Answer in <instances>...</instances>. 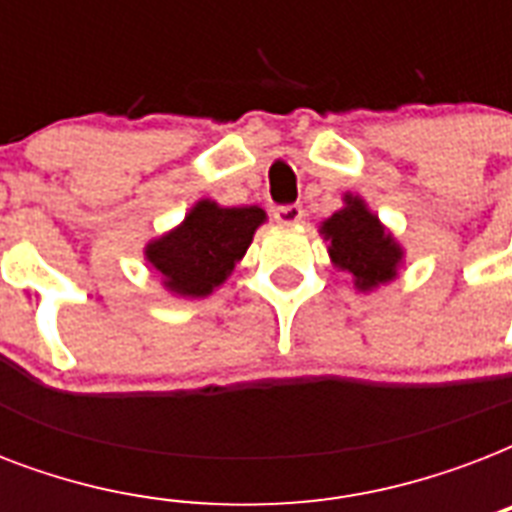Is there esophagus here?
<instances>
[{"label": "esophagus", "instance_id": "1", "mask_svg": "<svg viewBox=\"0 0 512 512\" xmlns=\"http://www.w3.org/2000/svg\"><path fill=\"white\" fill-rule=\"evenodd\" d=\"M273 217H276L281 225H295L303 220V207H300V204H281V207L273 209Z\"/></svg>", "mask_w": 512, "mask_h": 512}]
</instances>
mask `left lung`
<instances>
[{
	"mask_svg": "<svg viewBox=\"0 0 512 512\" xmlns=\"http://www.w3.org/2000/svg\"><path fill=\"white\" fill-rule=\"evenodd\" d=\"M321 233L329 241L332 263L353 273L358 289H372L396 276L401 247L361 199L345 196V209L329 217Z\"/></svg>",
	"mask_w": 512,
	"mask_h": 512,
	"instance_id": "left-lung-1",
	"label": "left lung"
}]
</instances>
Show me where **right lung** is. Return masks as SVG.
Listing matches in <instances>:
<instances>
[{"label":"right lung","mask_w":512,"mask_h":512,"mask_svg":"<svg viewBox=\"0 0 512 512\" xmlns=\"http://www.w3.org/2000/svg\"><path fill=\"white\" fill-rule=\"evenodd\" d=\"M263 220L260 207H217L215 201H199L180 228L148 244V263L162 273L164 287L172 292L204 297L228 279Z\"/></svg>","instance_id":"obj_1"}]
</instances>
